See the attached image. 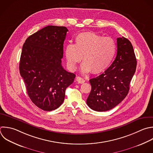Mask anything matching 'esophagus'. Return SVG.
Segmentation results:
<instances>
[{
	"label": "esophagus",
	"mask_w": 153,
	"mask_h": 153,
	"mask_svg": "<svg viewBox=\"0 0 153 153\" xmlns=\"http://www.w3.org/2000/svg\"><path fill=\"white\" fill-rule=\"evenodd\" d=\"M76 79L78 81V82L79 83V84H83L84 82H85V79L84 78L80 77V76H77Z\"/></svg>",
	"instance_id": "34e87169"
}]
</instances>
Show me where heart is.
Returning a JSON list of instances; mask_svg holds the SVG:
<instances>
[{"mask_svg": "<svg viewBox=\"0 0 153 153\" xmlns=\"http://www.w3.org/2000/svg\"><path fill=\"white\" fill-rule=\"evenodd\" d=\"M117 51V45L111 37H103L94 32H86L78 34L74 44H68L65 55L69 67L73 71L82 60L81 70L84 73L91 71L98 74L105 71L111 64Z\"/></svg>", "mask_w": 153, "mask_h": 153, "instance_id": "1", "label": "heart"}]
</instances>
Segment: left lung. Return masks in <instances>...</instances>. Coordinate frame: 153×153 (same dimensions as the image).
Masks as SVG:
<instances>
[{
  "label": "left lung",
  "instance_id": "left-lung-1",
  "mask_svg": "<svg viewBox=\"0 0 153 153\" xmlns=\"http://www.w3.org/2000/svg\"><path fill=\"white\" fill-rule=\"evenodd\" d=\"M117 42V56L111 65L89 80L91 90L87 104L96 111H106L118 105L127 95L136 71L137 62L131 42L123 36L118 38Z\"/></svg>",
  "mask_w": 153,
  "mask_h": 153
}]
</instances>
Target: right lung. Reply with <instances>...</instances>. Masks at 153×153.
Returning <instances> with one entry per match:
<instances>
[{
  "label": "right lung",
  "instance_id": "add662e5",
  "mask_svg": "<svg viewBox=\"0 0 153 153\" xmlns=\"http://www.w3.org/2000/svg\"><path fill=\"white\" fill-rule=\"evenodd\" d=\"M67 32L66 27L48 26L29 36L23 46L20 73L29 97L44 111L63 103L65 90L75 78L62 65Z\"/></svg>",
  "mask_w": 153,
  "mask_h": 153
}]
</instances>
